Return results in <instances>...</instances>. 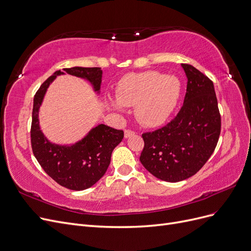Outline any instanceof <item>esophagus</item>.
I'll list each match as a JSON object with an SVG mask.
<instances>
[{
  "label": "esophagus",
  "instance_id": "1",
  "mask_svg": "<svg viewBox=\"0 0 251 251\" xmlns=\"http://www.w3.org/2000/svg\"><path fill=\"white\" fill-rule=\"evenodd\" d=\"M132 135H134V131L129 130V129H125L124 136H125L126 138H127V137H130V136H132Z\"/></svg>",
  "mask_w": 251,
  "mask_h": 251
}]
</instances>
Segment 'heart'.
I'll list each match as a JSON object with an SVG mask.
<instances>
[{
	"mask_svg": "<svg viewBox=\"0 0 251 251\" xmlns=\"http://www.w3.org/2000/svg\"><path fill=\"white\" fill-rule=\"evenodd\" d=\"M181 95L180 80L157 71L128 73L120 79L117 99L108 105L117 111L134 105V115L142 125L157 127L163 124L177 106Z\"/></svg>",
	"mask_w": 251,
	"mask_h": 251,
	"instance_id": "obj_1",
	"label": "heart"
}]
</instances>
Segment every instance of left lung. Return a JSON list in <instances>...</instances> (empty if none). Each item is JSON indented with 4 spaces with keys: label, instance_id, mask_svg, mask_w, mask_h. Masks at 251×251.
<instances>
[{
    "label": "left lung",
    "instance_id": "1",
    "mask_svg": "<svg viewBox=\"0 0 251 251\" xmlns=\"http://www.w3.org/2000/svg\"><path fill=\"white\" fill-rule=\"evenodd\" d=\"M187 76L184 103L170 123L143 133L140 160L156 178L180 182L196 175L214 152L221 118L213 81L189 64H182Z\"/></svg>",
    "mask_w": 251,
    "mask_h": 251
}]
</instances>
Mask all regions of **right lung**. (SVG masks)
Listing matches in <instances>:
<instances>
[{
  "label": "right lung",
  "mask_w": 251,
  "mask_h": 251,
  "mask_svg": "<svg viewBox=\"0 0 251 251\" xmlns=\"http://www.w3.org/2000/svg\"><path fill=\"white\" fill-rule=\"evenodd\" d=\"M63 70L71 75L86 78L94 90L99 92L101 68L72 67ZM60 74L64 72L55 71L42 83L34 96L31 125L32 150L44 172L61 186L71 190H83L93 186L105 174L110 163L111 153L122 142L124 132L100 124L72 146H59L49 142L40 130L38 113L46 90Z\"/></svg>",
  "instance_id": "add662e5"
}]
</instances>
